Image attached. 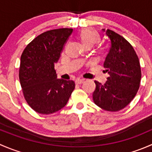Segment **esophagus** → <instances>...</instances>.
Listing matches in <instances>:
<instances>
[{
	"instance_id": "34e87169",
	"label": "esophagus",
	"mask_w": 152,
	"mask_h": 152,
	"mask_svg": "<svg viewBox=\"0 0 152 152\" xmlns=\"http://www.w3.org/2000/svg\"><path fill=\"white\" fill-rule=\"evenodd\" d=\"M84 82H85V80H84V79H78L75 81L76 84H78V85H79V84H82Z\"/></svg>"
}]
</instances>
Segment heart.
Returning <instances> with one entry per match:
<instances>
[{"mask_svg": "<svg viewBox=\"0 0 152 152\" xmlns=\"http://www.w3.org/2000/svg\"><path fill=\"white\" fill-rule=\"evenodd\" d=\"M78 39L85 48H91L100 41V35L94 29L83 28L78 33Z\"/></svg>", "mask_w": 152, "mask_h": 152, "instance_id": "b5f03b06", "label": "heart"}]
</instances>
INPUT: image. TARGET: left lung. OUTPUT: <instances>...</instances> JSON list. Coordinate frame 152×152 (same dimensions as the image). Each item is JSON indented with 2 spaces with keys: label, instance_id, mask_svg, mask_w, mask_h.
Wrapping results in <instances>:
<instances>
[{
  "label": "left lung",
  "instance_id": "left-lung-1",
  "mask_svg": "<svg viewBox=\"0 0 152 152\" xmlns=\"http://www.w3.org/2000/svg\"><path fill=\"white\" fill-rule=\"evenodd\" d=\"M110 40V48L104 67L109 74L102 85L97 81L93 102L98 107L117 112L126 107L134 98L141 79L139 59L131 44L113 31L102 29Z\"/></svg>",
  "mask_w": 152,
  "mask_h": 152
}]
</instances>
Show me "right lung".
Wrapping results in <instances>:
<instances>
[{"mask_svg": "<svg viewBox=\"0 0 152 152\" xmlns=\"http://www.w3.org/2000/svg\"><path fill=\"white\" fill-rule=\"evenodd\" d=\"M72 28L48 31L34 39L20 57L19 79L24 97L37 113L48 115L67 104L75 82L57 79L54 70Z\"/></svg>", "mask_w": 152, "mask_h": 152, "instance_id": "right-lung-1", "label": "right lung"}]
</instances>
